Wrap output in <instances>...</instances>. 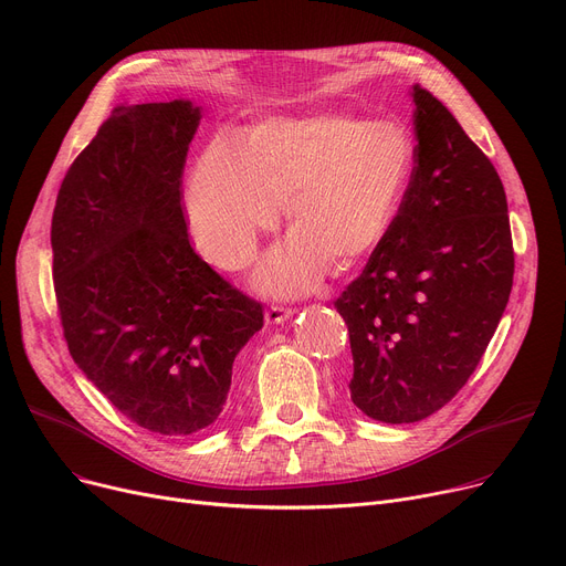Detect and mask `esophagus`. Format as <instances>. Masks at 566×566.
<instances>
[{
  "instance_id": "34e87169",
  "label": "esophagus",
  "mask_w": 566,
  "mask_h": 566,
  "mask_svg": "<svg viewBox=\"0 0 566 566\" xmlns=\"http://www.w3.org/2000/svg\"><path fill=\"white\" fill-rule=\"evenodd\" d=\"M265 323L268 325H277V323H284V321H289L291 316H293V312L289 310V307H282V305H271L265 310Z\"/></svg>"
}]
</instances>
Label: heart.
I'll return each instance as SVG.
<instances>
[{"mask_svg": "<svg viewBox=\"0 0 566 566\" xmlns=\"http://www.w3.org/2000/svg\"><path fill=\"white\" fill-rule=\"evenodd\" d=\"M415 165L410 133L348 112L275 116L241 139L213 137L197 158L186 208L201 252L224 271L252 261L286 206L291 235L263 259L256 286L314 289L333 265H363L392 231Z\"/></svg>", "mask_w": 566, "mask_h": 566, "instance_id": "1", "label": "heart"}]
</instances>
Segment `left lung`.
Segmentation results:
<instances>
[{
  "label": "left lung",
  "mask_w": 566,
  "mask_h": 566,
  "mask_svg": "<svg viewBox=\"0 0 566 566\" xmlns=\"http://www.w3.org/2000/svg\"><path fill=\"white\" fill-rule=\"evenodd\" d=\"M415 167L399 218L335 301L350 399L371 420L429 418L468 382L507 307L514 248L495 167L452 112L410 88Z\"/></svg>",
  "instance_id": "obj_1"
}]
</instances>
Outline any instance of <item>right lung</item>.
<instances>
[{"mask_svg": "<svg viewBox=\"0 0 566 566\" xmlns=\"http://www.w3.org/2000/svg\"><path fill=\"white\" fill-rule=\"evenodd\" d=\"M192 101L114 107L52 216V277L75 365L142 429L190 436L224 408L263 310L190 245L181 203Z\"/></svg>", "mask_w": 566, "mask_h": 566, "instance_id": "1", "label": "right lung"}]
</instances>
